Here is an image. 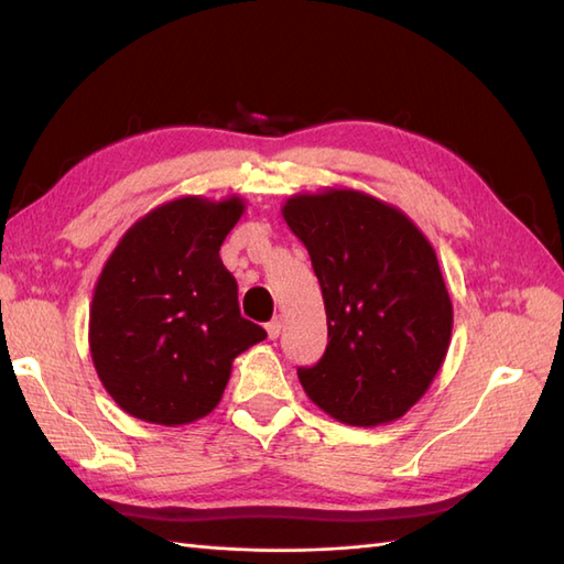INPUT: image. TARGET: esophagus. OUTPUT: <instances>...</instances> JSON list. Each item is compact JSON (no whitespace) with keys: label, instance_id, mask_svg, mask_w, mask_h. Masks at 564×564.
Segmentation results:
<instances>
[{"label":"esophagus","instance_id":"esophagus-1","mask_svg":"<svg viewBox=\"0 0 564 564\" xmlns=\"http://www.w3.org/2000/svg\"><path fill=\"white\" fill-rule=\"evenodd\" d=\"M281 329H283V322L275 317V319H271L269 325H267V334H269V339H279V334H281Z\"/></svg>","mask_w":564,"mask_h":564}]
</instances>
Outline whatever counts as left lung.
Instances as JSON below:
<instances>
[{
  "label": "left lung",
  "mask_w": 564,
  "mask_h": 564,
  "mask_svg": "<svg viewBox=\"0 0 564 564\" xmlns=\"http://www.w3.org/2000/svg\"><path fill=\"white\" fill-rule=\"evenodd\" d=\"M281 213L325 297L327 349L297 368L307 398L351 426L400 419L451 344L453 305L434 247L402 210L361 191L297 194Z\"/></svg>",
  "instance_id": "left-lung-1"
}]
</instances>
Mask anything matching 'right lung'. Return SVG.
I'll list each match as a JSON object with an SVG mask.
<instances>
[{
	"label": "right lung",
	"instance_id": "right-lung-1",
	"mask_svg": "<svg viewBox=\"0 0 564 564\" xmlns=\"http://www.w3.org/2000/svg\"><path fill=\"white\" fill-rule=\"evenodd\" d=\"M239 196H184L123 235L94 289L89 349L106 392L130 416L178 426L210 414L235 358L267 339L239 315L220 245Z\"/></svg>",
	"mask_w": 564,
	"mask_h": 564
}]
</instances>
